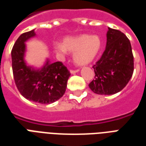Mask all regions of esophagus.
I'll list each match as a JSON object with an SVG mask.
<instances>
[{"label": "esophagus", "instance_id": "1", "mask_svg": "<svg viewBox=\"0 0 146 146\" xmlns=\"http://www.w3.org/2000/svg\"><path fill=\"white\" fill-rule=\"evenodd\" d=\"M79 72V70H70V73L71 74H75V73H78Z\"/></svg>", "mask_w": 146, "mask_h": 146}]
</instances>
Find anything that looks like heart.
Listing matches in <instances>:
<instances>
[{
    "mask_svg": "<svg viewBox=\"0 0 146 146\" xmlns=\"http://www.w3.org/2000/svg\"><path fill=\"white\" fill-rule=\"evenodd\" d=\"M102 46V43L98 36L80 34L64 37L62 44H54V51L59 58H63L68 51L73 52L74 62L79 66H86L97 58Z\"/></svg>",
    "mask_w": 146,
    "mask_h": 146,
    "instance_id": "heart-1",
    "label": "heart"
}]
</instances>
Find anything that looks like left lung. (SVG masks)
Masks as SVG:
<instances>
[{
	"label": "left lung",
	"instance_id": "obj_1",
	"mask_svg": "<svg viewBox=\"0 0 146 146\" xmlns=\"http://www.w3.org/2000/svg\"><path fill=\"white\" fill-rule=\"evenodd\" d=\"M106 47L101 58L93 66L95 79L89 84L98 95H114L131 80L134 71V57L131 42L124 33L108 27Z\"/></svg>",
	"mask_w": 146,
	"mask_h": 146
}]
</instances>
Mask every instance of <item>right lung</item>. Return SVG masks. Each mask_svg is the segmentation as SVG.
<instances>
[{
    "label": "right lung",
    "instance_id": "right-lung-1",
    "mask_svg": "<svg viewBox=\"0 0 146 146\" xmlns=\"http://www.w3.org/2000/svg\"><path fill=\"white\" fill-rule=\"evenodd\" d=\"M36 36L33 30L21 34L15 43L11 50L13 76L24 98L40 104H51L63 96L70 73L62 62L51 63L48 58L39 68L27 63L26 42Z\"/></svg>",
    "mask_w": 146,
    "mask_h": 146
}]
</instances>
